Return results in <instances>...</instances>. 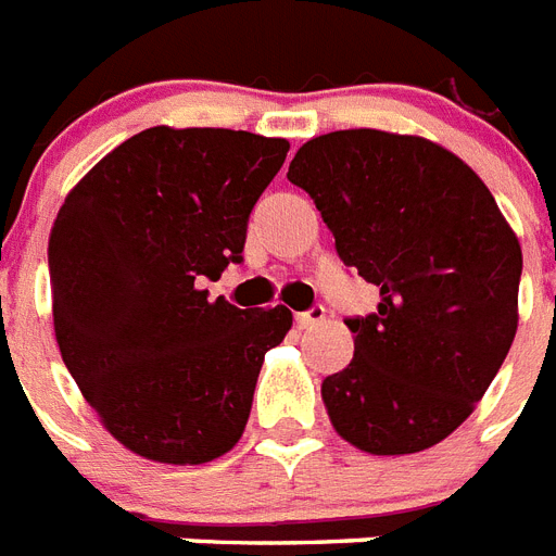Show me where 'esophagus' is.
<instances>
[{
  "instance_id": "esophagus-1",
  "label": "esophagus",
  "mask_w": 556,
  "mask_h": 556,
  "mask_svg": "<svg viewBox=\"0 0 556 556\" xmlns=\"http://www.w3.org/2000/svg\"><path fill=\"white\" fill-rule=\"evenodd\" d=\"M324 318H327V309H324L321 304H315V306H309L306 313L295 315V324H299L301 330H313V327H318Z\"/></svg>"
}]
</instances>
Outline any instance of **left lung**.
I'll return each mask as SVG.
<instances>
[{"label":"left lung","instance_id":"obj_1","mask_svg":"<svg viewBox=\"0 0 556 556\" xmlns=\"http://www.w3.org/2000/svg\"><path fill=\"white\" fill-rule=\"evenodd\" d=\"M344 266L379 287L321 399L364 454H419L468 419L517 336L522 250L468 163L425 137L350 128L290 163Z\"/></svg>","mask_w":556,"mask_h":556}]
</instances>
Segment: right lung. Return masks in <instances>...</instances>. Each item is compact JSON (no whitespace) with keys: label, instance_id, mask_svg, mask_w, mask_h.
Returning <instances> with one entry per match:
<instances>
[{"label":"right lung","instance_id":"add662e5","mask_svg":"<svg viewBox=\"0 0 556 556\" xmlns=\"http://www.w3.org/2000/svg\"><path fill=\"white\" fill-rule=\"evenodd\" d=\"M290 143L154 126L68 192L48 241L62 362L111 437L146 459L203 465L241 439L287 306L208 301Z\"/></svg>","mask_w":556,"mask_h":556}]
</instances>
